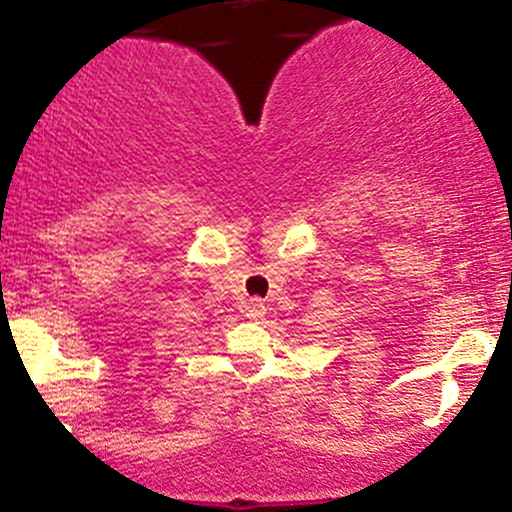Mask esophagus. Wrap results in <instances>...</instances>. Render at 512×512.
Listing matches in <instances>:
<instances>
[{"mask_svg":"<svg viewBox=\"0 0 512 512\" xmlns=\"http://www.w3.org/2000/svg\"><path fill=\"white\" fill-rule=\"evenodd\" d=\"M243 313L252 317V320H257V317L264 315V303L260 298H248V301L243 303Z\"/></svg>","mask_w":512,"mask_h":512,"instance_id":"esophagus-1","label":"esophagus"}]
</instances>
